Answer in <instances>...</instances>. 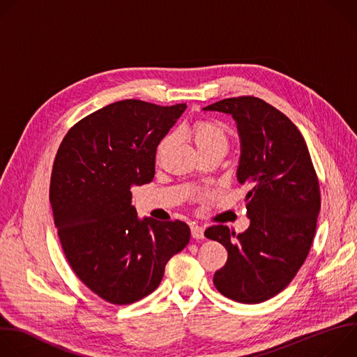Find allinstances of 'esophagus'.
<instances>
[{
    "mask_svg": "<svg viewBox=\"0 0 357 357\" xmlns=\"http://www.w3.org/2000/svg\"><path fill=\"white\" fill-rule=\"evenodd\" d=\"M190 233H192V237L196 240H202L203 237H205V229H203L202 226H197V225L190 226Z\"/></svg>",
    "mask_w": 357,
    "mask_h": 357,
    "instance_id": "esophagus-1",
    "label": "esophagus"
}]
</instances>
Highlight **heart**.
<instances>
[{
  "instance_id": "heart-1",
  "label": "heart",
  "mask_w": 357,
  "mask_h": 357,
  "mask_svg": "<svg viewBox=\"0 0 357 357\" xmlns=\"http://www.w3.org/2000/svg\"><path fill=\"white\" fill-rule=\"evenodd\" d=\"M189 134L192 135L197 149L209 148L213 145H226L227 146V134L222 124L212 120H199L190 128ZM171 137H167L158 145V155L167 148Z\"/></svg>"
}]
</instances>
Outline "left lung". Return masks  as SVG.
I'll return each instance as SVG.
<instances>
[{"label":"left lung","mask_w":357,"mask_h":357,"mask_svg":"<svg viewBox=\"0 0 357 357\" xmlns=\"http://www.w3.org/2000/svg\"><path fill=\"white\" fill-rule=\"evenodd\" d=\"M203 110L236 121V175L240 185L250 186L248 229L237 236L223 225L205 231L227 250V263L215 273L213 284L236 302L260 303L281 292L308 256L321 209L319 182L299 130L264 100L225 98Z\"/></svg>","instance_id":"obj_1"}]
</instances>
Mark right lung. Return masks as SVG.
<instances>
[{"mask_svg":"<svg viewBox=\"0 0 357 357\" xmlns=\"http://www.w3.org/2000/svg\"><path fill=\"white\" fill-rule=\"evenodd\" d=\"M185 109L121 100L75 124L58 149L49 199L65 256L110 303L155 291L189 243L186 223L139 219L131 205V188L154 179L157 146Z\"/></svg>","mask_w":357,"mask_h":357,"instance_id":"obj_1","label":"right lung"}]
</instances>
